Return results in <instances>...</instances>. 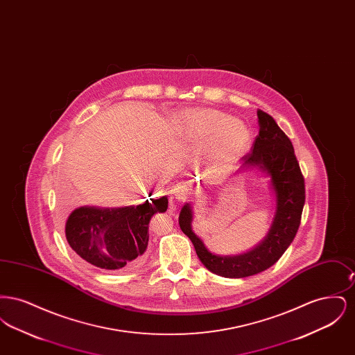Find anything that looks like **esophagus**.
Segmentation results:
<instances>
[{
  "mask_svg": "<svg viewBox=\"0 0 355 355\" xmlns=\"http://www.w3.org/2000/svg\"><path fill=\"white\" fill-rule=\"evenodd\" d=\"M171 194H173V198L178 202H185L186 200L189 198L190 196V191L185 185H177L173 187L171 190Z\"/></svg>",
  "mask_w": 355,
  "mask_h": 355,
  "instance_id": "1",
  "label": "esophagus"
}]
</instances>
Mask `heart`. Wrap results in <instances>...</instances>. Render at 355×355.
<instances>
[{
  "label": "heart",
  "mask_w": 355,
  "mask_h": 355,
  "mask_svg": "<svg viewBox=\"0 0 355 355\" xmlns=\"http://www.w3.org/2000/svg\"><path fill=\"white\" fill-rule=\"evenodd\" d=\"M175 133L197 149H207L214 161H236L252 144L249 126L217 109H191L178 114Z\"/></svg>",
  "instance_id": "heart-1"
}]
</instances>
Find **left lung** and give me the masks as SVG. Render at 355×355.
Returning <instances> with one entry per match:
<instances>
[{"mask_svg":"<svg viewBox=\"0 0 355 355\" xmlns=\"http://www.w3.org/2000/svg\"><path fill=\"white\" fill-rule=\"evenodd\" d=\"M259 135L252 153L242 157V170H257L270 178L275 211L266 236L245 253L220 255L207 249L193 230V207L187 202L180 213V227L190 238L203 266L225 278H243L265 271L286 252L298 232L304 205V175L295 158L294 148L268 113L258 110Z\"/></svg>","mask_w":355,"mask_h":355,"instance_id":"1","label":"left lung"}]
</instances>
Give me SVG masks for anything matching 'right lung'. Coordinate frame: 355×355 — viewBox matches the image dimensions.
<instances>
[{"label": "right lung", "mask_w": 355, "mask_h": 355, "mask_svg": "<svg viewBox=\"0 0 355 355\" xmlns=\"http://www.w3.org/2000/svg\"><path fill=\"white\" fill-rule=\"evenodd\" d=\"M166 210V196L123 207L81 206L70 213L65 236L70 248L94 268L133 270L146 259L149 222Z\"/></svg>", "instance_id": "add662e5"}]
</instances>
